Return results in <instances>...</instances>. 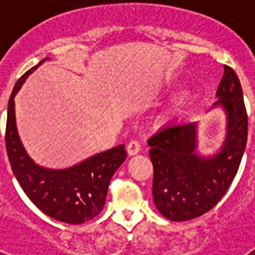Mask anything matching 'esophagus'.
<instances>
[{
    "label": "esophagus",
    "instance_id": "1",
    "mask_svg": "<svg viewBox=\"0 0 255 255\" xmlns=\"http://www.w3.org/2000/svg\"><path fill=\"white\" fill-rule=\"evenodd\" d=\"M127 152L129 156H135L137 155L140 152V143L139 141H136V140H132L129 141L127 145Z\"/></svg>",
    "mask_w": 255,
    "mask_h": 255
}]
</instances>
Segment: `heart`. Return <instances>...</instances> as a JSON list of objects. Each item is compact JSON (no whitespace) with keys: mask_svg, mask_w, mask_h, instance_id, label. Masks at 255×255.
Here are the masks:
<instances>
[{"mask_svg":"<svg viewBox=\"0 0 255 255\" xmlns=\"http://www.w3.org/2000/svg\"><path fill=\"white\" fill-rule=\"evenodd\" d=\"M188 114V102L185 98H177L169 104L164 112V119L167 122H178L185 118Z\"/></svg>","mask_w":255,"mask_h":255,"instance_id":"obj_1","label":"heart"}]
</instances>
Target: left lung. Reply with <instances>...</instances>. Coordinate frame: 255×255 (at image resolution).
I'll return each instance as SVG.
<instances>
[{"mask_svg":"<svg viewBox=\"0 0 255 255\" xmlns=\"http://www.w3.org/2000/svg\"><path fill=\"white\" fill-rule=\"evenodd\" d=\"M226 115V133L221 148L209 156L198 148V123L170 124L148 140L153 164V202L170 221L200 217L217 205L226 193L245 152L248 115L237 74L229 66L216 92Z\"/></svg>","mask_w":255,"mask_h":255,"instance_id":"obj_1","label":"left lung"}]
</instances>
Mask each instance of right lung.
<instances>
[{
	"mask_svg": "<svg viewBox=\"0 0 255 255\" xmlns=\"http://www.w3.org/2000/svg\"><path fill=\"white\" fill-rule=\"evenodd\" d=\"M49 58L23 74L14 86L6 122V151L14 176L26 196L49 217L66 224H83L103 210L111 177L124 163L127 152L123 144L63 169L41 167L27 155L15 124L14 98L30 74Z\"/></svg>",
	"mask_w": 255,
	"mask_h": 255,
	"instance_id": "right-lung-1",
	"label": "right lung"
}]
</instances>
